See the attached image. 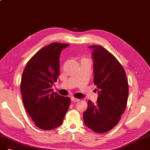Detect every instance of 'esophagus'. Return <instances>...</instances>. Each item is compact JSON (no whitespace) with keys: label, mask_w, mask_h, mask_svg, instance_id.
I'll list each match as a JSON object with an SVG mask.
<instances>
[{"label":"esophagus","mask_w":150,"mask_h":150,"mask_svg":"<svg viewBox=\"0 0 150 150\" xmlns=\"http://www.w3.org/2000/svg\"><path fill=\"white\" fill-rule=\"evenodd\" d=\"M71 100L73 102H78L79 100V99H76V98H74V97H72L71 98Z\"/></svg>","instance_id":"34e87169"}]
</instances>
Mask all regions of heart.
<instances>
[{
  "label": "heart",
  "instance_id": "1",
  "mask_svg": "<svg viewBox=\"0 0 150 150\" xmlns=\"http://www.w3.org/2000/svg\"><path fill=\"white\" fill-rule=\"evenodd\" d=\"M83 59H87V58H83Z\"/></svg>",
  "mask_w": 150,
  "mask_h": 150
}]
</instances>
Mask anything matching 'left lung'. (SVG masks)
<instances>
[{"label": "left lung", "mask_w": 150, "mask_h": 150, "mask_svg": "<svg viewBox=\"0 0 150 150\" xmlns=\"http://www.w3.org/2000/svg\"><path fill=\"white\" fill-rule=\"evenodd\" d=\"M93 49L94 84L99 97L96 104L88 101L83 114L85 125L97 133L112 129L125 110L129 87L126 71L113 54L100 45Z\"/></svg>", "instance_id": "left-lung-1"}]
</instances>
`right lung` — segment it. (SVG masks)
Here are the masks:
<instances>
[{
	"mask_svg": "<svg viewBox=\"0 0 150 150\" xmlns=\"http://www.w3.org/2000/svg\"><path fill=\"white\" fill-rule=\"evenodd\" d=\"M68 44L53 42L29 59L23 71L21 91L23 104L35 125L51 130L62 125L70 99L52 92L59 73V55Z\"/></svg>",
	"mask_w": 150,
	"mask_h": 150,
	"instance_id": "right-lung-1",
	"label": "right lung"
}]
</instances>
